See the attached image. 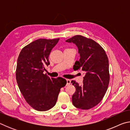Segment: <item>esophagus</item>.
I'll return each instance as SVG.
<instances>
[{
    "label": "esophagus",
    "instance_id": "1",
    "mask_svg": "<svg viewBox=\"0 0 130 130\" xmlns=\"http://www.w3.org/2000/svg\"><path fill=\"white\" fill-rule=\"evenodd\" d=\"M70 83H71V81H70V80H69V79H67V85H69L70 84Z\"/></svg>",
    "mask_w": 130,
    "mask_h": 130
}]
</instances>
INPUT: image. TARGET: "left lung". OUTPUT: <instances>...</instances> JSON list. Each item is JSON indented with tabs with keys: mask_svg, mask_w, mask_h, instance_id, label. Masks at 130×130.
<instances>
[{
	"mask_svg": "<svg viewBox=\"0 0 130 130\" xmlns=\"http://www.w3.org/2000/svg\"><path fill=\"white\" fill-rule=\"evenodd\" d=\"M66 42L75 44L80 54V60L76 61L73 69H81L85 73L82 85L75 81H71L76 88L72 103L77 108L91 109L101 102L108 87V57L99 44L82 36H75Z\"/></svg>",
	"mask_w": 130,
	"mask_h": 130,
	"instance_id": "left-lung-1",
	"label": "left lung"
}]
</instances>
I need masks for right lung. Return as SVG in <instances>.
I'll list each match as a JSON object with an SVG mask.
<instances>
[{"label":"right lung","mask_w":130,"mask_h":130,"mask_svg":"<svg viewBox=\"0 0 130 130\" xmlns=\"http://www.w3.org/2000/svg\"><path fill=\"white\" fill-rule=\"evenodd\" d=\"M60 38L38 39L24 47L17 60L16 79L20 91L31 107L39 111L53 107L67 81L61 77L50 78L43 74L50 64V52Z\"/></svg>","instance_id":"right-lung-1"}]
</instances>
